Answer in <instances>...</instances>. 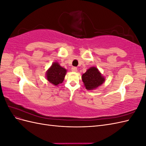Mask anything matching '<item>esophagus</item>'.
<instances>
[{"label": "esophagus", "instance_id": "obj_1", "mask_svg": "<svg viewBox=\"0 0 146 146\" xmlns=\"http://www.w3.org/2000/svg\"><path fill=\"white\" fill-rule=\"evenodd\" d=\"M71 70H72V71H73V72H77V68L76 67H72L71 68Z\"/></svg>", "mask_w": 146, "mask_h": 146}]
</instances>
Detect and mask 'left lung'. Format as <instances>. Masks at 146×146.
I'll return each mask as SVG.
<instances>
[{
  "label": "left lung",
  "instance_id": "1",
  "mask_svg": "<svg viewBox=\"0 0 146 146\" xmlns=\"http://www.w3.org/2000/svg\"><path fill=\"white\" fill-rule=\"evenodd\" d=\"M82 81L88 90H95L105 82V78L96 67H91L82 76Z\"/></svg>",
  "mask_w": 146,
  "mask_h": 146
}]
</instances>
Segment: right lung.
<instances>
[{"mask_svg":"<svg viewBox=\"0 0 146 146\" xmlns=\"http://www.w3.org/2000/svg\"><path fill=\"white\" fill-rule=\"evenodd\" d=\"M66 69L58 64L55 62L52 64L50 68L47 70L46 72L47 80L55 86H58L59 84L63 83L66 76Z\"/></svg>","mask_w":146,"mask_h":146,"instance_id":"obj_1","label":"right lung"}]
</instances>
